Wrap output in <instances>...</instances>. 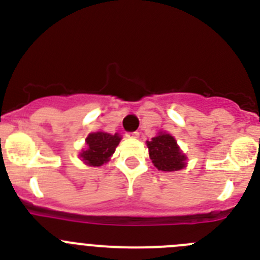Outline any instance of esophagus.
I'll return each instance as SVG.
<instances>
[{"instance_id":"esophagus-1","label":"esophagus","mask_w":260,"mask_h":260,"mask_svg":"<svg viewBox=\"0 0 260 260\" xmlns=\"http://www.w3.org/2000/svg\"><path fill=\"white\" fill-rule=\"evenodd\" d=\"M126 137L130 138V139H137V138H139V133H138V132L127 133V134H126Z\"/></svg>"}]
</instances>
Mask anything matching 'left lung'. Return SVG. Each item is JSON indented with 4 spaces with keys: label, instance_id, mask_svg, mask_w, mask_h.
I'll list each match as a JSON object with an SVG mask.
<instances>
[{
    "label": "left lung",
    "instance_id": "8db88e82",
    "mask_svg": "<svg viewBox=\"0 0 260 260\" xmlns=\"http://www.w3.org/2000/svg\"><path fill=\"white\" fill-rule=\"evenodd\" d=\"M152 164L161 172L181 171L187 165V156L177 144L176 138L167 132H158L151 141H147Z\"/></svg>",
    "mask_w": 260,
    "mask_h": 260
}]
</instances>
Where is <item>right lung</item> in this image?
Instances as JSON below:
<instances>
[{"mask_svg": "<svg viewBox=\"0 0 260 260\" xmlns=\"http://www.w3.org/2000/svg\"><path fill=\"white\" fill-rule=\"evenodd\" d=\"M121 139V135L117 133L113 135L103 130L89 133L86 138L84 148L79 152L80 160L89 167H102L109 161Z\"/></svg>", "mask_w": 260, "mask_h": 260, "instance_id": "add662e5", "label": "right lung"}]
</instances>
